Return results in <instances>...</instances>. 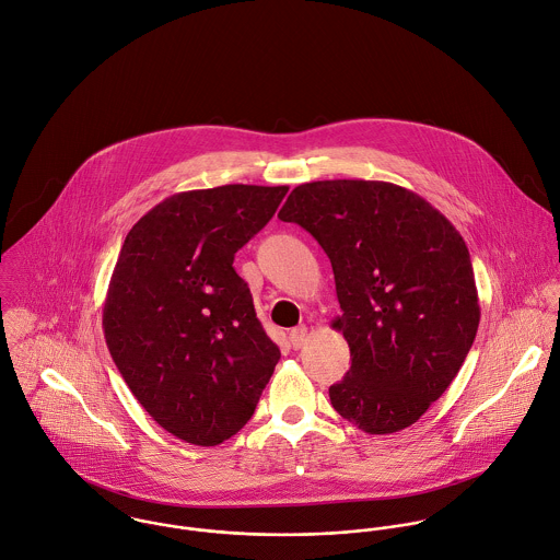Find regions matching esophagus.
Masks as SVG:
<instances>
[{"mask_svg": "<svg viewBox=\"0 0 560 560\" xmlns=\"http://www.w3.org/2000/svg\"><path fill=\"white\" fill-rule=\"evenodd\" d=\"M290 345L294 347V349H301L305 342H307V327H294V329H290Z\"/></svg>", "mask_w": 560, "mask_h": 560, "instance_id": "esophagus-1", "label": "esophagus"}]
</instances>
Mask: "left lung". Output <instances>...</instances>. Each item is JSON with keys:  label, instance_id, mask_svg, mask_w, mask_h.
Listing matches in <instances>:
<instances>
[{"label": "left lung", "instance_id": "obj_1", "mask_svg": "<svg viewBox=\"0 0 560 560\" xmlns=\"http://www.w3.org/2000/svg\"><path fill=\"white\" fill-rule=\"evenodd\" d=\"M283 222L327 253L342 314L334 329L351 369L329 388L336 412L366 434L417 423L458 375L480 325L469 248L419 194L384 180H316L292 189Z\"/></svg>", "mask_w": 560, "mask_h": 560}]
</instances>
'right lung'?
<instances>
[{
    "label": "right lung",
    "mask_w": 560,
    "mask_h": 560,
    "mask_svg": "<svg viewBox=\"0 0 560 560\" xmlns=\"http://www.w3.org/2000/svg\"><path fill=\"white\" fill-rule=\"evenodd\" d=\"M285 185L180 191L126 235L102 310L110 358L143 410L213 447L253 417L281 358L235 253L275 215Z\"/></svg>",
    "instance_id": "right-lung-1"
}]
</instances>
